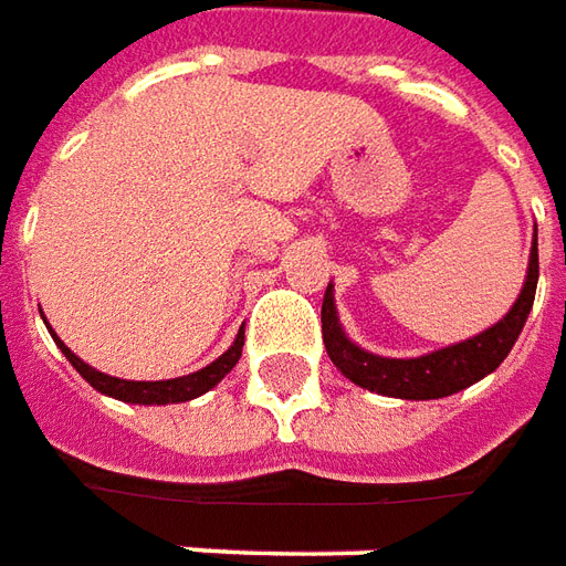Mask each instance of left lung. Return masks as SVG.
Instances as JSON below:
<instances>
[{"label":"left lung","instance_id":"1","mask_svg":"<svg viewBox=\"0 0 566 566\" xmlns=\"http://www.w3.org/2000/svg\"><path fill=\"white\" fill-rule=\"evenodd\" d=\"M536 280H539V255H536V231H533L524 286H521L515 304L509 307V314L472 338L439 347L432 354L411 356V359L371 354L347 338L338 319V307H335V286L328 283L326 298H323V344L340 375L354 380L363 390L392 396V399H415V402L444 399L451 392L467 390L475 380L488 378L491 371L500 368L527 323L533 295H536Z\"/></svg>","mask_w":566,"mask_h":566}]
</instances>
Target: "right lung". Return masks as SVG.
Listing matches in <instances>:
<instances>
[{
  "label": "right lung",
  "instance_id": "add662e5",
  "mask_svg": "<svg viewBox=\"0 0 566 566\" xmlns=\"http://www.w3.org/2000/svg\"><path fill=\"white\" fill-rule=\"evenodd\" d=\"M48 326V319H45ZM51 332V338L57 344L63 356L70 359L72 368L82 375L91 387L103 396H112V399H118V402H130V405H176V402H191V399H198L203 392H210L219 380L226 378L231 368L238 366L240 354H243V328L238 332V338L234 344L228 347L226 354L219 356V359H212L210 366L198 368V371H191V375H182V378H170V380H124V378H112L106 371H97L94 366H87L82 356H75L63 344V340L54 335V328L48 326Z\"/></svg>",
  "mask_w": 566,
  "mask_h": 566
}]
</instances>
